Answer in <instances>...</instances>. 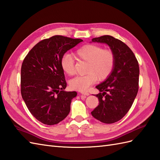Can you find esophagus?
Returning a JSON list of instances; mask_svg holds the SVG:
<instances>
[{"mask_svg":"<svg viewBox=\"0 0 160 160\" xmlns=\"http://www.w3.org/2000/svg\"><path fill=\"white\" fill-rule=\"evenodd\" d=\"M80 94L81 95H84V96H89V93H88V92H82V93H81Z\"/></svg>","mask_w":160,"mask_h":160,"instance_id":"1","label":"esophagus"}]
</instances>
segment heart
Returning <instances> with one entry per match:
<instances>
[{"instance_id":"heart-1","label":"heart","mask_w":160,"mask_h":160,"mask_svg":"<svg viewBox=\"0 0 160 160\" xmlns=\"http://www.w3.org/2000/svg\"><path fill=\"white\" fill-rule=\"evenodd\" d=\"M75 56L79 60L87 62L86 75L77 76L69 81V86L73 90L87 91L96 82L97 79L104 80L109 77L115 64V56L111 49H104L102 47L93 44H87L78 48ZM60 67L62 71L69 76L75 73V60L72 56L65 53L61 56Z\"/></svg>"}]
</instances>
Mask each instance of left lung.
Masks as SVG:
<instances>
[{"mask_svg":"<svg viewBox=\"0 0 160 160\" xmlns=\"http://www.w3.org/2000/svg\"><path fill=\"white\" fill-rule=\"evenodd\" d=\"M92 42L106 43L115 54V64L111 74L96 87L99 104L91 112L93 118L105 124H112L123 118L133 103L139 89L140 68L131 49L111 36H102Z\"/></svg>","mask_w":160,"mask_h":160,"instance_id":"8db88e82","label":"left lung"}]
</instances>
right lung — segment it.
Here are the masks:
<instances>
[{
  "instance_id": "obj_1",
  "label": "right lung",
  "mask_w": 160,
  "mask_h": 160,
  "mask_svg": "<svg viewBox=\"0 0 160 160\" xmlns=\"http://www.w3.org/2000/svg\"><path fill=\"white\" fill-rule=\"evenodd\" d=\"M82 39L53 36L38 42L29 51L21 67L20 89L23 100L33 117L47 125L63 120L70 112L76 91L67 87L60 58Z\"/></svg>"
}]
</instances>
